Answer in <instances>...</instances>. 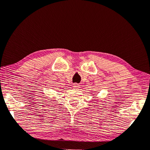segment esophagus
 Listing matches in <instances>:
<instances>
[{
	"label": "esophagus",
	"instance_id": "obj_1",
	"mask_svg": "<svg viewBox=\"0 0 150 150\" xmlns=\"http://www.w3.org/2000/svg\"><path fill=\"white\" fill-rule=\"evenodd\" d=\"M74 88H76V89H77V88H79V85H78L77 84V83H74L73 84V86Z\"/></svg>",
	"mask_w": 150,
	"mask_h": 150
}]
</instances>
